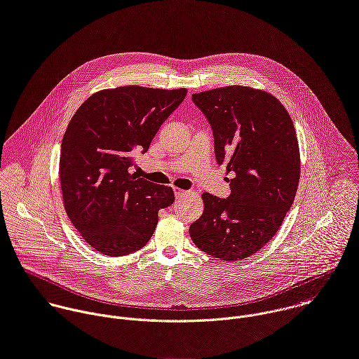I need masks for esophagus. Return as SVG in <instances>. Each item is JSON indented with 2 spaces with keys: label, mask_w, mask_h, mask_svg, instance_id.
<instances>
[{
  "label": "esophagus",
  "mask_w": 359,
  "mask_h": 359,
  "mask_svg": "<svg viewBox=\"0 0 359 359\" xmlns=\"http://www.w3.org/2000/svg\"><path fill=\"white\" fill-rule=\"evenodd\" d=\"M175 190V196H176V198H179V197H183V196H186L189 191H186V190H182V189H177V187H175L173 189Z\"/></svg>",
  "instance_id": "1"
}]
</instances>
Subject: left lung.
I'll return each mask as SVG.
<instances>
[{
  "mask_svg": "<svg viewBox=\"0 0 359 359\" xmlns=\"http://www.w3.org/2000/svg\"><path fill=\"white\" fill-rule=\"evenodd\" d=\"M214 135L215 159L233 179L231 194L204 193V211L190 228L194 245L222 261L257 254L280 228L300 179V151L292 118L272 94L228 86L193 94Z\"/></svg>",
  "mask_w": 359,
  "mask_h": 359,
  "instance_id": "left-lung-1",
  "label": "left lung"
}]
</instances>
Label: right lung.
Returning <instances> with one entry per match:
<instances>
[{
	"mask_svg": "<svg viewBox=\"0 0 359 359\" xmlns=\"http://www.w3.org/2000/svg\"><path fill=\"white\" fill-rule=\"evenodd\" d=\"M186 94V88H107L72 116L59 162L63 205L83 240L102 255L124 257L145 247L159 210L175 201L172 187L130 169Z\"/></svg>",
	"mask_w": 359,
	"mask_h": 359,
	"instance_id": "1",
	"label": "right lung"
}]
</instances>
